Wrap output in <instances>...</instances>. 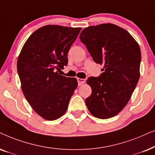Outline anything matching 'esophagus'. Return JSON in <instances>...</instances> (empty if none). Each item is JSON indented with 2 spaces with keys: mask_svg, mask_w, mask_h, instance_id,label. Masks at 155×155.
Returning a JSON list of instances; mask_svg holds the SVG:
<instances>
[{
  "mask_svg": "<svg viewBox=\"0 0 155 155\" xmlns=\"http://www.w3.org/2000/svg\"><path fill=\"white\" fill-rule=\"evenodd\" d=\"M77 81H78V85L81 86L82 84H84L86 82V80L84 79H79V78H77Z\"/></svg>",
  "mask_w": 155,
  "mask_h": 155,
  "instance_id": "34e87169",
  "label": "esophagus"
}]
</instances>
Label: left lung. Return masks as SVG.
Wrapping results in <instances>:
<instances>
[{
    "label": "left lung",
    "instance_id": "left-lung-1",
    "mask_svg": "<svg viewBox=\"0 0 155 155\" xmlns=\"http://www.w3.org/2000/svg\"><path fill=\"white\" fill-rule=\"evenodd\" d=\"M79 38L95 62L104 65L99 77L86 81L92 92L86 105L94 117L110 118L124 108L137 86L140 46L127 30L111 23L86 28Z\"/></svg>",
    "mask_w": 155,
    "mask_h": 155
}]
</instances>
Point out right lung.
Segmentation results:
<instances>
[{
  "mask_svg": "<svg viewBox=\"0 0 155 155\" xmlns=\"http://www.w3.org/2000/svg\"><path fill=\"white\" fill-rule=\"evenodd\" d=\"M81 28L48 25L35 31L25 43L17 69L25 97L35 112L47 120L66 113L77 87L76 78L60 75L67 53Z\"/></svg>",
  "mask_w": 155,
  "mask_h": 155,
  "instance_id": "obj_1",
  "label": "right lung"
}]
</instances>
